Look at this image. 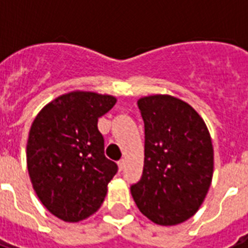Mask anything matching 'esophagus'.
Returning <instances> with one entry per match:
<instances>
[{
	"label": "esophagus",
	"instance_id": "1",
	"mask_svg": "<svg viewBox=\"0 0 248 248\" xmlns=\"http://www.w3.org/2000/svg\"><path fill=\"white\" fill-rule=\"evenodd\" d=\"M117 163H118V169H120V171H122L124 167V159H120Z\"/></svg>",
	"mask_w": 248,
	"mask_h": 248
}]
</instances>
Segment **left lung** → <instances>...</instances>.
<instances>
[{
    "label": "left lung",
    "instance_id": "8db88e82",
    "mask_svg": "<svg viewBox=\"0 0 248 248\" xmlns=\"http://www.w3.org/2000/svg\"><path fill=\"white\" fill-rule=\"evenodd\" d=\"M144 121L143 175L131 185L140 212L158 225L192 217L203 202L214 172V148L204 121L170 95L139 99Z\"/></svg>",
    "mask_w": 248,
    "mask_h": 248
}]
</instances>
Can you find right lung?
Returning a JSON list of instances; mask_svg holds the SVG:
<instances>
[{"label": "right lung", "instance_id": "add662e5", "mask_svg": "<svg viewBox=\"0 0 248 248\" xmlns=\"http://www.w3.org/2000/svg\"><path fill=\"white\" fill-rule=\"evenodd\" d=\"M116 97L73 91L48 103L33 121L27 166L33 189L56 217L77 223L96 212L118 166L104 155L99 117Z\"/></svg>", "mask_w": 248, "mask_h": 248}]
</instances>
